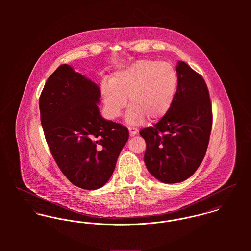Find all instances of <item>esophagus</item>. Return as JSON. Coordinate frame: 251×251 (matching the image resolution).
<instances>
[{
  "mask_svg": "<svg viewBox=\"0 0 251 251\" xmlns=\"http://www.w3.org/2000/svg\"><path fill=\"white\" fill-rule=\"evenodd\" d=\"M128 131H129V135H130L131 137H133V136H135V135L137 134L138 129H137V128H134V127H128Z\"/></svg>",
  "mask_w": 251,
  "mask_h": 251,
  "instance_id": "esophagus-1",
  "label": "esophagus"
}]
</instances>
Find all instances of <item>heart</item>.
I'll list each match as a JSON object with an SVG mask.
<instances>
[{"label":"heart","mask_w":251,"mask_h":251,"mask_svg":"<svg viewBox=\"0 0 251 251\" xmlns=\"http://www.w3.org/2000/svg\"><path fill=\"white\" fill-rule=\"evenodd\" d=\"M178 88L175 69L165 62L139 60L113 73L110 81L100 84L105 113L118 118L124 108L130 105L126 120L129 125L162 119L172 106Z\"/></svg>","instance_id":"b5f03b06"}]
</instances>
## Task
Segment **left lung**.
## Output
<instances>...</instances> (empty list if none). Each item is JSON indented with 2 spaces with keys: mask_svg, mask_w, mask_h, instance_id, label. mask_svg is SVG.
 <instances>
[{
  "mask_svg": "<svg viewBox=\"0 0 251 251\" xmlns=\"http://www.w3.org/2000/svg\"><path fill=\"white\" fill-rule=\"evenodd\" d=\"M178 88L169 112L140 135L147 144L149 172L165 183L183 181L200 166L208 148L213 112L203 77L184 62L176 67Z\"/></svg>",
  "mask_w": 251,
  "mask_h": 251,
  "instance_id": "obj_1",
  "label": "left lung"
}]
</instances>
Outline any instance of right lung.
Here are the masks:
<instances>
[{
    "mask_svg": "<svg viewBox=\"0 0 251 251\" xmlns=\"http://www.w3.org/2000/svg\"><path fill=\"white\" fill-rule=\"evenodd\" d=\"M100 90L71 66L47 79L39 98L40 121L50 151L74 185L94 190L112 176L128 130L102 118Z\"/></svg>",
    "mask_w": 251,
    "mask_h": 251,
    "instance_id": "obj_1",
    "label": "right lung"
}]
</instances>
